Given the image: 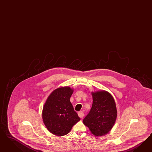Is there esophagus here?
I'll use <instances>...</instances> for the list:
<instances>
[{
    "label": "esophagus",
    "instance_id": "34e87169",
    "mask_svg": "<svg viewBox=\"0 0 152 152\" xmlns=\"http://www.w3.org/2000/svg\"><path fill=\"white\" fill-rule=\"evenodd\" d=\"M78 115L80 118H83V117L84 116V113H83V111H80L78 113Z\"/></svg>",
    "mask_w": 152,
    "mask_h": 152
}]
</instances>
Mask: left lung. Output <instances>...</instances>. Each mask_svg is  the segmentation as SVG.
Wrapping results in <instances>:
<instances>
[{
    "mask_svg": "<svg viewBox=\"0 0 152 152\" xmlns=\"http://www.w3.org/2000/svg\"><path fill=\"white\" fill-rule=\"evenodd\" d=\"M92 107L83 120L91 133L96 137L108 133L112 129L117 117L115 100L106 91L92 92Z\"/></svg>",
    "mask_w": 152,
    "mask_h": 152,
    "instance_id": "1",
    "label": "left lung"
}]
</instances>
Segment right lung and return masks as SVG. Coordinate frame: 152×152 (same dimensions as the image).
<instances>
[{"instance_id": "obj_1", "label": "right lung", "mask_w": 152, "mask_h": 152, "mask_svg": "<svg viewBox=\"0 0 152 152\" xmlns=\"http://www.w3.org/2000/svg\"><path fill=\"white\" fill-rule=\"evenodd\" d=\"M73 91L69 87L58 88L51 93L43 106V123L51 133L57 136L67 134L80 120L69 100Z\"/></svg>"}]
</instances>
